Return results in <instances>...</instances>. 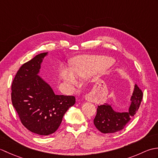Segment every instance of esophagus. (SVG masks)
<instances>
[{
    "label": "esophagus",
    "mask_w": 158,
    "mask_h": 158,
    "mask_svg": "<svg viewBox=\"0 0 158 158\" xmlns=\"http://www.w3.org/2000/svg\"><path fill=\"white\" fill-rule=\"evenodd\" d=\"M85 98L87 101H91L92 100V96L90 94H86L85 96Z\"/></svg>",
    "instance_id": "1"
}]
</instances>
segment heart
Segmentation results:
<instances>
[{
  "instance_id": "obj_1",
  "label": "heart",
  "mask_w": 158,
  "mask_h": 158,
  "mask_svg": "<svg viewBox=\"0 0 158 158\" xmlns=\"http://www.w3.org/2000/svg\"><path fill=\"white\" fill-rule=\"evenodd\" d=\"M112 58L105 56H79L73 60L71 69L62 68L60 78L69 88L78 85V79H85L103 72L114 64Z\"/></svg>"
}]
</instances>
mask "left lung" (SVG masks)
<instances>
[{
    "mask_svg": "<svg viewBox=\"0 0 158 158\" xmlns=\"http://www.w3.org/2000/svg\"><path fill=\"white\" fill-rule=\"evenodd\" d=\"M143 98V92L136 84L135 85L131 104L127 111L117 112L109 104L98 106L94 123L100 132L104 134L114 133L122 130L138 110Z\"/></svg>",
    "mask_w": 158,
    "mask_h": 158,
    "instance_id": "8db88e82",
    "label": "left lung"
}]
</instances>
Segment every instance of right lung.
<instances>
[{"label": "right lung", "mask_w": 158, "mask_h": 158, "mask_svg": "<svg viewBox=\"0 0 158 158\" xmlns=\"http://www.w3.org/2000/svg\"><path fill=\"white\" fill-rule=\"evenodd\" d=\"M48 52L36 55L20 67L11 85V100L22 124L41 136L54 133L63 116L75 103L73 96L56 95L39 75Z\"/></svg>", "instance_id": "right-lung-1"}]
</instances>
